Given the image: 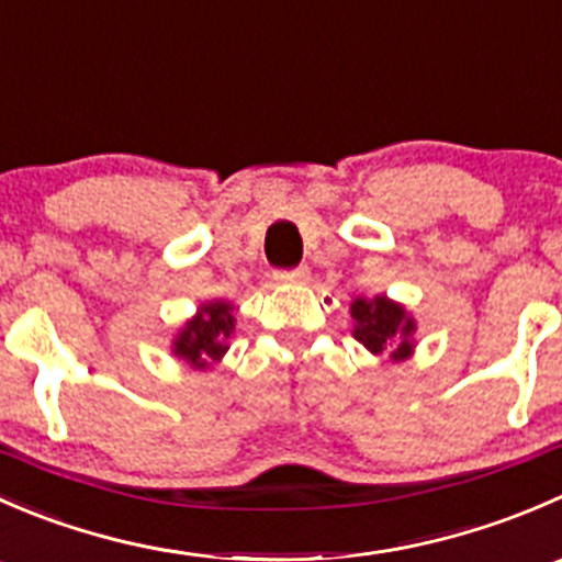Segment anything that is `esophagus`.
Wrapping results in <instances>:
<instances>
[{
  "mask_svg": "<svg viewBox=\"0 0 562 562\" xmlns=\"http://www.w3.org/2000/svg\"><path fill=\"white\" fill-rule=\"evenodd\" d=\"M311 279L308 268H294V270H279L276 273V281L279 283H305Z\"/></svg>",
  "mask_w": 562,
  "mask_h": 562,
  "instance_id": "34e87169",
  "label": "esophagus"
}]
</instances>
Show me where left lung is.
I'll list each match as a JSON object with an SVG mask.
<instances>
[{
  "mask_svg": "<svg viewBox=\"0 0 562 562\" xmlns=\"http://www.w3.org/2000/svg\"><path fill=\"white\" fill-rule=\"evenodd\" d=\"M349 314H352V336L371 355H387L393 363H402L415 355L418 322L404 303H396L387 294H374V297L358 294L349 305Z\"/></svg>",
  "mask_w": 562,
  "mask_h": 562,
  "instance_id": "obj_1",
  "label": "left lung"
}]
</instances>
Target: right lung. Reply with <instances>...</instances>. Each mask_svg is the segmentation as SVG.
<instances>
[{
	"label": "right lung",
	"instance_id": "right-lung-1",
	"mask_svg": "<svg viewBox=\"0 0 562 562\" xmlns=\"http://www.w3.org/2000/svg\"><path fill=\"white\" fill-rule=\"evenodd\" d=\"M235 325V305L229 300H207L199 305L191 319L177 327L171 336V355L193 371L213 369L229 352Z\"/></svg>",
	"mask_w": 562,
	"mask_h": 562
}]
</instances>
